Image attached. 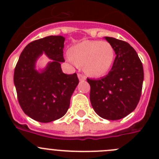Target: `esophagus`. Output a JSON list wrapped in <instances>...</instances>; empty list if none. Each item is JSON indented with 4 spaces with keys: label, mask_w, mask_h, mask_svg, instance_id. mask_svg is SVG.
<instances>
[{
    "label": "esophagus",
    "mask_w": 159,
    "mask_h": 159,
    "mask_svg": "<svg viewBox=\"0 0 159 159\" xmlns=\"http://www.w3.org/2000/svg\"><path fill=\"white\" fill-rule=\"evenodd\" d=\"M78 78L80 81H84L85 80H86L85 76H84V75H82V74H78Z\"/></svg>",
    "instance_id": "esophagus-1"
}]
</instances>
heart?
<instances>
[{
	"label": "heart",
	"mask_w": 159,
	"mask_h": 159,
	"mask_svg": "<svg viewBox=\"0 0 159 159\" xmlns=\"http://www.w3.org/2000/svg\"><path fill=\"white\" fill-rule=\"evenodd\" d=\"M67 60L75 66H84V71L90 76L99 78L111 68L115 50L107 41L85 40L71 48Z\"/></svg>",
	"instance_id": "obj_1"
}]
</instances>
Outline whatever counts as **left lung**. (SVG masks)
I'll use <instances>...</instances> for the list:
<instances>
[{"label":"left lung","instance_id":"obj_1","mask_svg":"<svg viewBox=\"0 0 159 159\" xmlns=\"http://www.w3.org/2000/svg\"><path fill=\"white\" fill-rule=\"evenodd\" d=\"M116 52L111 70L99 80L87 79L91 86L90 101L101 118L118 120L131 113L141 96L144 78L143 64L127 42L106 36Z\"/></svg>","mask_w":159,"mask_h":159}]
</instances>
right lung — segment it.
Segmentation results:
<instances>
[{"mask_svg":"<svg viewBox=\"0 0 159 159\" xmlns=\"http://www.w3.org/2000/svg\"><path fill=\"white\" fill-rule=\"evenodd\" d=\"M64 40L61 36H49L31 42L15 67L13 80L20 106L28 116L40 123L55 121L65 115L79 84L76 73L67 75L61 69ZM43 53L52 61L37 71L35 63Z\"/></svg>","mask_w":159,"mask_h":159,"instance_id":"obj_1","label":"right lung"}]
</instances>
